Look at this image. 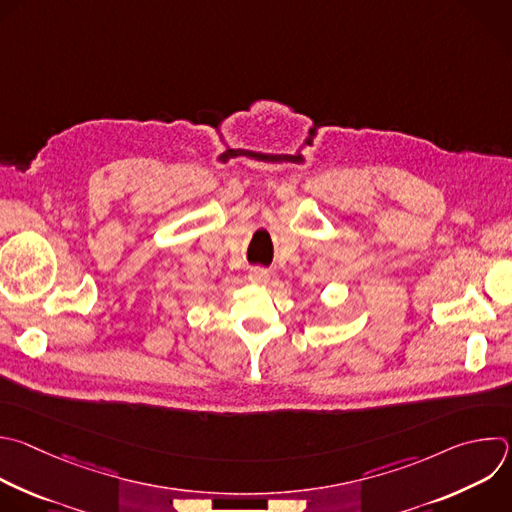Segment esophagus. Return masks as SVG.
<instances>
[{"instance_id":"1","label":"esophagus","mask_w":512,"mask_h":512,"mask_svg":"<svg viewBox=\"0 0 512 512\" xmlns=\"http://www.w3.org/2000/svg\"><path fill=\"white\" fill-rule=\"evenodd\" d=\"M249 281H251L253 285H265V283H269V271L263 269V267L251 269V271H249Z\"/></svg>"}]
</instances>
